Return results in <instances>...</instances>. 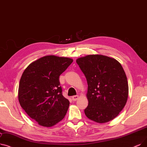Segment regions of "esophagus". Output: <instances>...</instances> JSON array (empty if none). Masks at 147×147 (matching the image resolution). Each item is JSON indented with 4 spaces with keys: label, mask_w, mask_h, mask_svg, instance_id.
I'll list each match as a JSON object with an SVG mask.
<instances>
[{
    "label": "esophagus",
    "mask_w": 147,
    "mask_h": 147,
    "mask_svg": "<svg viewBox=\"0 0 147 147\" xmlns=\"http://www.w3.org/2000/svg\"><path fill=\"white\" fill-rule=\"evenodd\" d=\"M72 100L73 101H76L78 98H79V95H73V96H72Z\"/></svg>",
    "instance_id": "34e87169"
}]
</instances>
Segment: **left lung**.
I'll return each instance as SVG.
<instances>
[{
	"mask_svg": "<svg viewBox=\"0 0 147 147\" xmlns=\"http://www.w3.org/2000/svg\"><path fill=\"white\" fill-rule=\"evenodd\" d=\"M88 83L86 116L98 123L118 115L128 98L129 86L123 67L110 57L92 55L76 60Z\"/></svg>",
	"mask_w": 147,
	"mask_h": 147,
	"instance_id": "left-lung-1",
	"label": "left lung"
}]
</instances>
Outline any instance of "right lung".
Segmentation results:
<instances>
[{"instance_id": "1", "label": "right lung", "mask_w": 147, "mask_h": 147, "mask_svg": "<svg viewBox=\"0 0 147 147\" xmlns=\"http://www.w3.org/2000/svg\"><path fill=\"white\" fill-rule=\"evenodd\" d=\"M73 61L64 57L46 56L31 63L22 76L19 103L42 126L52 127L65 116L69 101L62 95L59 76Z\"/></svg>"}]
</instances>
